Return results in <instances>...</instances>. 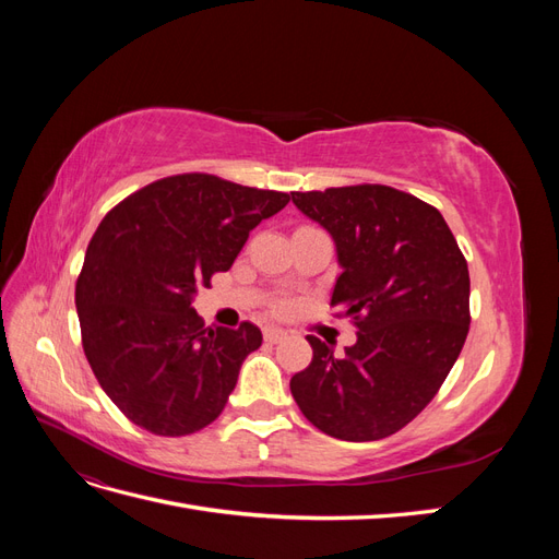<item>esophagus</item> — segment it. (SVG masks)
Here are the masks:
<instances>
[{
  "instance_id": "esophagus-1",
  "label": "esophagus",
  "mask_w": 559,
  "mask_h": 559,
  "mask_svg": "<svg viewBox=\"0 0 559 559\" xmlns=\"http://www.w3.org/2000/svg\"><path fill=\"white\" fill-rule=\"evenodd\" d=\"M263 337H265V343H280V341H284V337H286V331L284 329H275V326H267V329H263Z\"/></svg>"
}]
</instances>
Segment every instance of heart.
<instances>
[{
	"label": "heart",
	"mask_w": 559,
	"mask_h": 559,
	"mask_svg": "<svg viewBox=\"0 0 559 559\" xmlns=\"http://www.w3.org/2000/svg\"><path fill=\"white\" fill-rule=\"evenodd\" d=\"M289 310H292V302H289V300L280 298V300L273 302V312H275V314H286Z\"/></svg>",
	"instance_id": "b5f03b06"
}]
</instances>
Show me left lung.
Listing matches in <instances>:
<instances>
[{
    "label": "left lung",
    "instance_id": "1",
    "mask_svg": "<svg viewBox=\"0 0 559 559\" xmlns=\"http://www.w3.org/2000/svg\"><path fill=\"white\" fill-rule=\"evenodd\" d=\"M324 226L343 265L331 308L357 326L335 354L308 335L312 361L292 394L312 425L341 441H380L427 408L464 347L471 280L443 214L384 183L294 191Z\"/></svg>",
    "mask_w": 559,
    "mask_h": 559
}]
</instances>
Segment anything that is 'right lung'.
<instances>
[{"mask_svg":"<svg viewBox=\"0 0 559 559\" xmlns=\"http://www.w3.org/2000/svg\"><path fill=\"white\" fill-rule=\"evenodd\" d=\"M286 202L289 193L186 173L130 193L97 226L76 280L81 343L132 425L189 436L222 415L263 335L251 321L205 326L191 298Z\"/></svg>","mask_w":559,"mask_h":559,"instance_id":"obj_1","label":"right lung"}]
</instances>
